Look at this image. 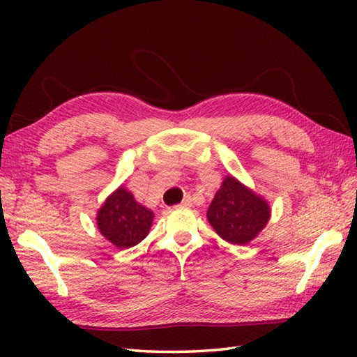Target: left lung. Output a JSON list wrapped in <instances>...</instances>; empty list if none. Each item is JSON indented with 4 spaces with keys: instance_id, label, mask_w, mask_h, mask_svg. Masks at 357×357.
Wrapping results in <instances>:
<instances>
[{
    "instance_id": "1",
    "label": "left lung",
    "mask_w": 357,
    "mask_h": 357,
    "mask_svg": "<svg viewBox=\"0 0 357 357\" xmlns=\"http://www.w3.org/2000/svg\"><path fill=\"white\" fill-rule=\"evenodd\" d=\"M153 213L135 201L124 187L110 195L98 211V229L116 247L130 248L147 236Z\"/></svg>"
}]
</instances>
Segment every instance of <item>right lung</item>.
<instances>
[{"label": "right lung", "mask_w": 357, "mask_h": 357, "mask_svg": "<svg viewBox=\"0 0 357 357\" xmlns=\"http://www.w3.org/2000/svg\"><path fill=\"white\" fill-rule=\"evenodd\" d=\"M207 218L216 233L231 244H247L268 222L267 202L227 176L211 201Z\"/></svg>", "instance_id": "right-lung-1"}]
</instances>
